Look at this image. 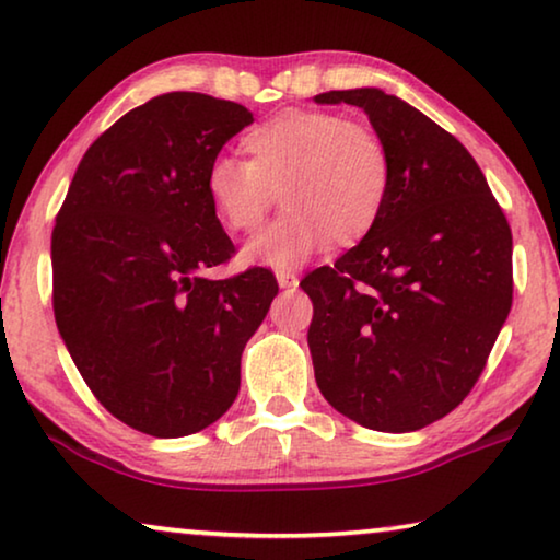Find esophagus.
Instances as JSON below:
<instances>
[{"label":"esophagus","instance_id":"1","mask_svg":"<svg viewBox=\"0 0 560 560\" xmlns=\"http://www.w3.org/2000/svg\"><path fill=\"white\" fill-rule=\"evenodd\" d=\"M278 285L282 290H295L298 288V278L293 272H278Z\"/></svg>","mask_w":560,"mask_h":560}]
</instances>
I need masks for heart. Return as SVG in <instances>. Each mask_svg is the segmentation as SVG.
<instances>
[{
  "label": "heart",
  "instance_id": "1",
  "mask_svg": "<svg viewBox=\"0 0 560 560\" xmlns=\"http://www.w3.org/2000/svg\"><path fill=\"white\" fill-rule=\"evenodd\" d=\"M249 161L209 164L207 194L222 224L255 232L280 199L288 212L249 240L245 262L290 270L334 237L353 245L384 212L392 161L366 126L326 110H285L242 139Z\"/></svg>",
  "mask_w": 560,
  "mask_h": 560
}]
</instances>
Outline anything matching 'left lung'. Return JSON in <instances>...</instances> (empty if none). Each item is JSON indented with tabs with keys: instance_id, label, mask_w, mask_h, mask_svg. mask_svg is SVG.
<instances>
[{
	"instance_id": "1",
	"label": "left lung",
	"mask_w": 560,
	"mask_h": 560,
	"mask_svg": "<svg viewBox=\"0 0 560 560\" xmlns=\"http://www.w3.org/2000/svg\"><path fill=\"white\" fill-rule=\"evenodd\" d=\"M359 105L388 151L392 186L366 237L300 288L315 381L340 415L415 432L472 392L513 305V234L455 136L378 88L330 91Z\"/></svg>"
}]
</instances>
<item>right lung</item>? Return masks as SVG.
<instances>
[{
	"label": "right lung",
	"instance_id": "right-lung-1",
	"mask_svg": "<svg viewBox=\"0 0 560 560\" xmlns=\"http://www.w3.org/2000/svg\"><path fill=\"white\" fill-rule=\"evenodd\" d=\"M245 105L164 93L85 151L52 230V307L80 376L143 434L214 424L278 282L265 267L205 270L234 253L207 194L209 164L253 124Z\"/></svg>",
	"mask_w": 560,
	"mask_h": 560
}]
</instances>
